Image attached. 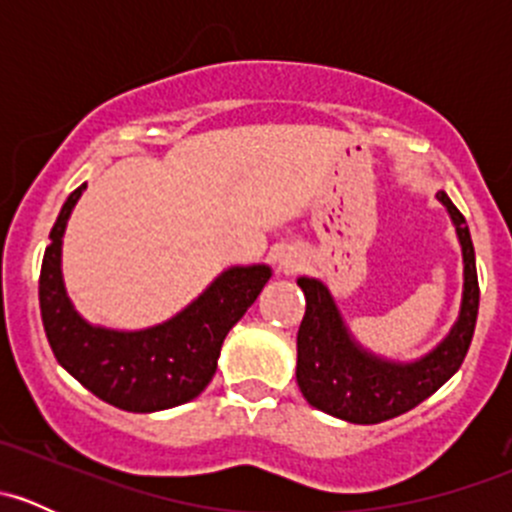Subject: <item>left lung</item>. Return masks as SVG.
Instances as JSON below:
<instances>
[{
  "mask_svg": "<svg viewBox=\"0 0 512 512\" xmlns=\"http://www.w3.org/2000/svg\"><path fill=\"white\" fill-rule=\"evenodd\" d=\"M438 200L451 213L463 247V302L456 327L421 361L396 364L364 352L349 337L329 289L309 277L297 280L307 299L297 332V384L314 409L349 423L389 421L436 394L461 369L478 317L476 252L461 210L443 190Z\"/></svg>",
  "mask_w": 512,
  "mask_h": 512,
  "instance_id": "8db88e82",
  "label": "left lung"
}]
</instances>
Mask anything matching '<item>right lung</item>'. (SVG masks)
<instances>
[{"label": "right lung", "mask_w": 512, "mask_h": 512, "mask_svg": "<svg viewBox=\"0 0 512 512\" xmlns=\"http://www.w3.org/2000/svg\"><path fill=\"white\" fill-rule=\"evenodd\" d=\"M86 185L66 198L51 227L39 275V307L56 361L91 394L133 414L173 409L195 399L218 369L227 332L270 280V267H232L178 317L143 332L86 324L61 280V235Z\"/></svg>", "instance_id": "right-lung-1"}]
</instances>
